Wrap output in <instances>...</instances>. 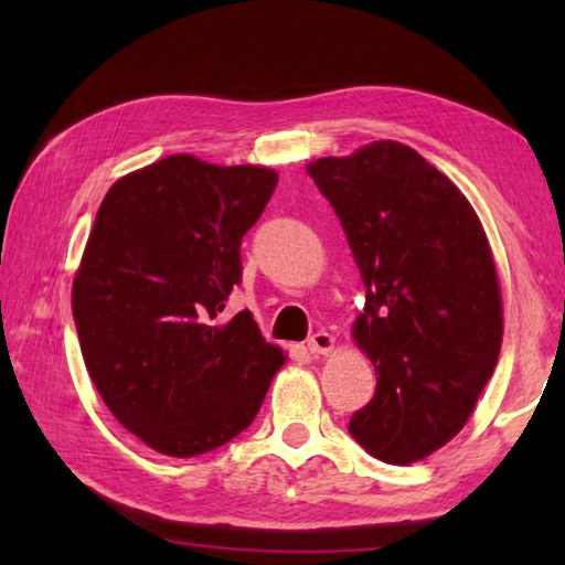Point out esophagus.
I'll list each match as a JSON object with an SVG mask.
<instances>
[{
	"mask_svg": "<svg viewBox=\"0 0 565 565\" xmlns=\"http://www.w3.org/2000/svg\"><path fill=\"white\" fill-rule=\"evenodd\" d=\"M331 349H333V337L327 331H317L309 341H306V351H309L311 356H323V353H329Z\"/></svg>",
	"mask_w": 565,
	"mask_h": 565,
	"instance_id": "esophagus-1",
	"label": "esophagus"
}]
</instances>
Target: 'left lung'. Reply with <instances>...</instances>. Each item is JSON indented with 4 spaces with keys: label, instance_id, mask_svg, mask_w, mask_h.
<instances>
[{
    "label": "left lung",
    "instance_id": "1",
    "mask_svg": "<svg viewBox=\"0 0 565 565\" xmlns=\"http://www.w3.org/2000/svg\"><path fill=\"white\" fill-rule=\"evenodd\" d=\"M366 286L353 339L374 361L376 394L349 434L386 463L451 441L489 384L503 339L501 286L473 206L398 141L309 164Z\"/></svg>",
    "mask_w": 565,
    "mask_h": 565
}]
</instances>
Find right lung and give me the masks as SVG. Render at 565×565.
Wrapping results in <instances>:
<instances>
[{"instance_id":"obj_1","label":"right lung","mask_w":565,"mask_h":565,"mask_svg":"<svg viewBox=\"0 0 565 565\" xmlns=\"http://www.w3.org/2000/svg\"><path fill=\"white\" fill-rule=\"evenodd\" d=\"M276 181L174 154L119 179L94 218L72 286L82 356L114 418L159 454L232 441L284 366L252 313H224Z\"/></svg>"}]
</instances>
